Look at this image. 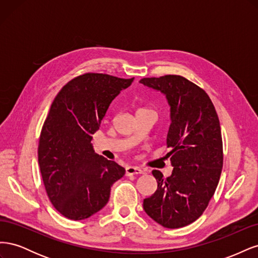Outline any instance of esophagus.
Instances as JSON below:
<instances>
[{"label": "esophagus", "mask_w": 258, "mask_h": 258, "mask_svg": "<svg viewBox=\"0 0 258 258\" xmlns=\"http://www.w3.org/2000/svg\"><path fill=\"white\" fill-rule=\"evenodd\" d=\"M141 173H143V171L140 169V168H138V167H132V166H130V167H127L126 168V175L127 176H130V175H136V174H141Z\"/></svg>", "instance_id": "1"}]
</instances>
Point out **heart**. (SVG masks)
I'll use <instances>...</instances> for the list:
<instances>
[{
  "label": "heart",
  "mask_w": 258,
  "mask_h": 258,
  "mask_svg": "<svg viewBox=\"0 0 258 258\" xmlns=\"http://www.w3.org/2000/svg\"><path fill=\"white\" fill-rule=\"evenodd\" d=\"M143 110H147V108H139L138 111H143Z\"/></svg>",
  "instance_id": "obj_1"
}]
</instances>
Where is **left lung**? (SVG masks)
I'll use <instances>...</instances> for the list:
<instances>
[{"instance_id":"1","label":"left lung","mask_w":258,"mask_h":258,"mask_svg":"<svg viewBox=\"0 0 258 258\" xmlns=\"http://www.w3.org/2000/svg\"><path fill=\"white\" fill-rule=\"evenodd\" d=\"M140 83L165 93L171 106L167 158L173 166L168 177L153 170L157 189L144 199L143 208L163 227L181 228L205 212L220 181L224 159L220 120L207 92L181 75L145 77Z\"/></svg>"}]
</instances>
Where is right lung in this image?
<instances>
[{
  "instance_id": "right-lung-1",
  "label": "right lung",
  "mask_w": 258,
  "mask_h": 258,
  "mask_svg": "<svg viewBox=\"0 0 258 258\" xmlns=\"http://www.w3.org/2000/svg\"><path fill=\"white\" fill-rule=\"evenodd\" d=\"M134 80L85 73L67 83L50 106L38 140V165L50 202L70 220L102 209L111 186L126 172L96 154L91 141L112 101Z\"/></svg>"
}]
</instances>
